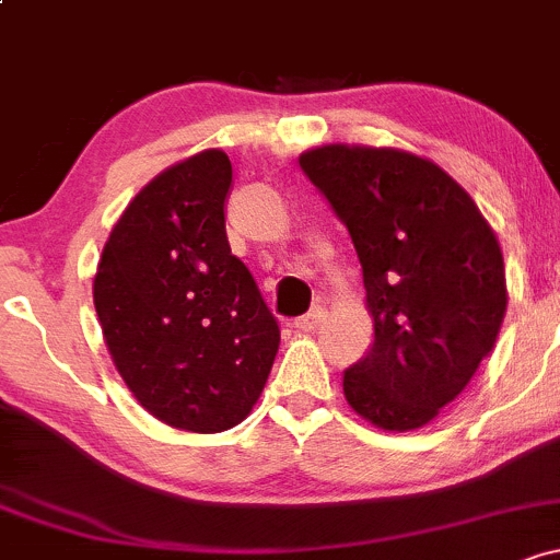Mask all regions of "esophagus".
Wrapping results in <instances>:
<instances>
[{"label": "esophagus", "mask_w": 560, "mask_h": 560, "mask_svg": "<svg viewBox=\"0 0 560 560\" xmlns=\"http://www.w3.org/2000/svg\"><path fill=\"white\" fill-rule=\"evenodd\" d=\"M323 320H326V310H323V306H315V310L306 312L304 317L293 320V328L302 330V334H315V330L320 328Z\"/></svg>", "instance_id": "esophagus-1"}]
</instances>
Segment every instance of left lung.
<instances>
[{"mask_svg": "<svg viewBox=\"0 0 560 560\" xmlns=\"http://www.w3.org/2000/svg\"><path fill=\"white\" fill-rule=\"evenodd\" d=\"M299 165L350 232L374 320L345 398L378 430H419L494 350L508 310L497 234L441 165L413 152L326 143Z\"/></svg>", "mask_w": 560, "mask_h": 560, "instance_id": "left-lung-1", "label": "left lung"}]
</instances>
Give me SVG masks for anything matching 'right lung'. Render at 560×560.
<instances>
[{"mask_svg": "<svg viewBox=\"0 0 560 560\" xmlns=\"http://www.w3.org/2000/svg\"><path fill=\"white\" fill-rule=\"evenodd\" d=\"M230 184L221 149L165 167L122 210L95 269V312L119 376L176 430L243 422L280 347L278 320L226 240Z\"/></svg>", "mask_w": 560, "mask_h": 560, "instance_id": "add662e5", "label": "right lung"}]
</instances>
